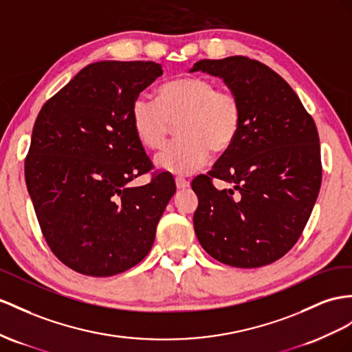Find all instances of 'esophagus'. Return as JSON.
<instances>
[{
    "instance_id": "34e87169",
    "label": "esophagus",
    "mask_w": 352,
    "mask_h": 352,
    "mask_svg": "<svg viewBox=\"0 0 352 352\" xmlns=\"http://www.w3.org/2000/svg\"><path fill=\"white\" fill-rule=\"evenodd\" d=\"M175 184L178 188H187L188 186H190V182L183 177H175Z\"/></svg>"
}]
</instances>
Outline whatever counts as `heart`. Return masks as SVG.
I'll use <instances>...</instances> for the list:
<instances>
[{"label": "heart", "mask_w": 352, "mask_h": 352, "mask_svg": "<svg viewBox=\"0 0 352 352\" xmlns=\"http://www.w3.org/2000/svg\"><path fill=\"white\" fill-rule=\"evenodd\" d=\"M131 123L142 147L164 146L170 123L178 140L156 155V164L174 174H190L201 168L212 153H223L235 142L242 105L229 89L217 87L210 78L186 76L159 87L157 101L138 95L131 105Z\"/></svg>", "instance_id": "b5f03b06"}]
</instances>
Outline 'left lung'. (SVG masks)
I'll return each mask as SVG.
<instances>
[{"instance_id":"left-lung-1","label":"left lung","mask_w":352,"mask_h":352,"mask_svg":"<svg viewBox=\"0 0 352 352\" xmlns=\"http://www.w3.org/2000/svg\"><path fill=\"white\" fill-rule=\"evenodd\" d=\"M192 71L224 80L242 105L235 142L192 187L202 248L235 267H260L285 256L309 220L321 187L318 131L299 96L274 69L247 56L202 59ZM217 177L234 184L219 191Z\"/></svg>"}]
</instances>
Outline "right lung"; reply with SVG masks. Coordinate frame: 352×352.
<instances>
[{"instance_id":"1","label":"right lung","mask_w":352,"mask_h":352,"mask_svg":"<svg viewBox=\"0 0 352 352\" xmlns=\"http://www.w3.org/2000/svg\"><path fill=\"white\" fill-rule=\"evenodd\" d=\"M164 74L160 64L102 60L47 99L35 120L25 182L40 229L62 263L111 276L148 254L175 182L153 170L131 123V105ZM151 173V182H130Z\"/></svg>"}]
</instances>
